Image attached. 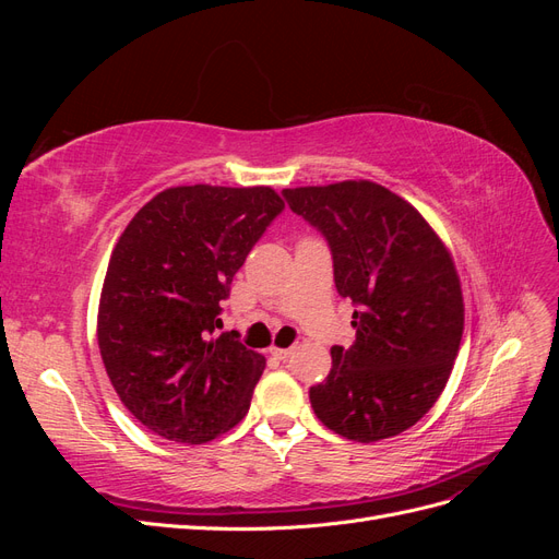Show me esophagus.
Here are the masks:
<instances>
[{
    "label": "esophagus",
    "mask_w": 559,
    "mask_h": 559,
    "mask_svg": "<svg viewBox=\"0 0 559 559\" xmlns=\"http://www.w3.org/2000/svg\"><path fill=\"white\" fill-rule=\"evenodd\" d=\"M294 354V347H284V349H273V357L280 361H286Z\"/></svg>",
    "instance_id": "esophagus-1"
}]
</instances>
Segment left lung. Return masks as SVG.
<instances>
[{
	"label": "left lung",
	"mask_w": 559,
	"mask_h": 559,
	"mask_svg": "<svg viewBox=\"0 0 559 559\" xmlns=\"http://www.w3.org/2000/svg\"><path fill=\"white\" fill-rule=\"evenodd\" d=\"M329 242L335 289L352 298V347L310 386L314 415L349 441L396 436L441 396L464 331L462 286L438 235L411 202L373 181L282 191Z\"/></svg>",
	"instance_id": "1"
}]
</instances>
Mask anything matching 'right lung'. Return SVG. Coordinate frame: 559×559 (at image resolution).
I'll return each mask as SVG.
<instances>
[{
    "instance_id": "add662e5",
    "label": "right lung",
    "mask_w": 559,
    "mask_h": 559,
    "mask_svg": "<svg viewBox=\"0 0 559 559\" xmlns=\"http://www.w3.org/2000/svg\"><path fill=\"white\" fill-rule=\"evenodd\" d=\"M284 210L267 186H177L134 214L111 251L97 343L118 399L167 441L200 445L247 415L265 359L218 333L222 300Z\"/></svg>"
}]
</instances>
